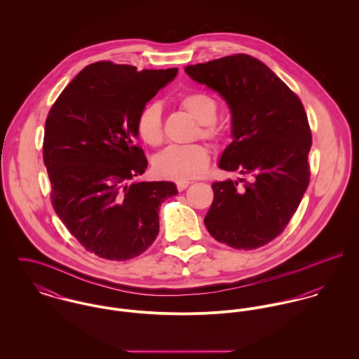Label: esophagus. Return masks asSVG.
<instances>
[{"label": "esophagus", "mask_w": 359, "mask_h": 359, "mask_svg": "<svg viewBox=\"0 0 359 359\" xmlns=\"http://www.w3.org/2000/svg\"><path fill=\"white\" fill-rule=\"evenodd\" d=\"M191 181H177V189L181 192V191H185L188 187H189Z\"/></svg>", "instance_id": "obj_1"}]
</instances>
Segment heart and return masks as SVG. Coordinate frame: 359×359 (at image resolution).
<instances>
[{"label": "heart", "instance_id": "heart-1", "mask_svg": "<svg viewBox=\"0 0 359 359\" xmlns=\"http://www.w3.org/2000/svg\"><path fill=\"white\" fill-rule=\"evenodd\" d=\"M178 103L188 114L199 121L196 137L218 142L222 138V127L215 120L218 102L211 95L192 91L180 97ZM135 130L140 140L149 147H160L164 140L161 109L157 103H149L137 116ZM210 163V154L202 144L171 145L154 158V170L158 175L171 180H191L205 174Z\"/></svg>", "mask_w": 359, "mask_h": 359}]
</instances>
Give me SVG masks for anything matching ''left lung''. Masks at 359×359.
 <instances>
[{"label":"left lung","mask_w":359,"mask_h":359,"mask_svg":"<svg viewBox=\"0 0 359 359\" xmlns=\"http://www.w3.org/2000/svg\"><path fill=\"white\" fill-rule=\"evenodd\" d=\"M195 81L217 91L231 107L233 141L219 168L252 180L215 181L205 217L210 235L229 248L253 250L287 226L308 184L312 145L300 98L262 62L235 53L187 66Z\"/></svg>","instance_id":"1"}]
</instances>
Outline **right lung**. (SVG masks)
I'll return each mask as SVG.
<instances>
[{
  "label": "right lung",
  "instance_id": "obj_1",
  "mask_svg": "<svg viewBox=\"0 0 359 359\" xmlns=\"http://www.w3.org/2000/svg\"><path fill=\"white\" fill-rule=\"evenodd\" d=\"M177 72L95 62L52 104L43 144L52 207L95 256L126 261L142 255L158 235V207L178 194L168 181H135L148 167L137 116Z\"/></svg>",
  "mask_w": 359,
  "mask_h": 359
}]
</instances>
